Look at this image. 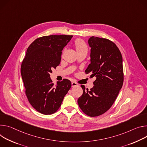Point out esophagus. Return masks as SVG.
Instances as JSON below:
<instances>
[{
  "mask_svg": "<svg viewBox=\"0 0 147 147\" xmlns=\"http://www.w3.org/2000/svg\"><path fill=\"white\" fill-rule=\"evenodd\" d=\"M78 85V84L77 83H76L75 82H72V87H75V86H77Z\"/></svg>",
  "mask_w": 147,
  "mask_h": 147,
  "instance_id": "obj_1",
  "label": "esophagus"
}]
</instances>
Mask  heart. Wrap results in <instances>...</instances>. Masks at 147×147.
Masks as SVG:
<instances>
[{
  "label": "heart",
  "instance_id": "b5f03b06",
  "mask_svg": "<svg viewBox=\"0 0 147 147\" xmlns=\"http://www.w3.org/2000/svg\"><path fill=\"white\" fill-rule=\"evenodd\" d=\"M75 46L77 52L86 51H88V46L86 42L81 39H77L75 41Z\"/></svg>",
  "mask_w": 147,
  "mask_h": 147
}]
</instances>
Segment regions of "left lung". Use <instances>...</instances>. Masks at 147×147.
Listing matches in <instances>:
<instances>
[{
	"mask_svg": "<svg viewBox=\"0 0 147 147\" xmlns=\"http://www.w3.org/2000/svg\"><path fill=\"white\" fill-rule=\"evenodd\" d=\"M88 42L90 63L85 74L96 77L93 87L89 90L81 85L83 94L78 100L82 111L90 117L106 112L115 102L124 81L123 58L119 48L104 38L91 37Z\"/></svg>",
	"mask_w": 147,
	"mask_h": 147,
	"instance_id": "1",
	"label": "left lung"
}]
</instances>
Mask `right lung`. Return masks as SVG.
<instances>
[{"mask_svg": "<svg viewBox=\"0 0 147 147\" xmlns=\"http://www.w3.org/2000/svg\"><path fill=\"white\" fill-rule=\"evenodd\" d=\"M72 37H39L28 47L22 61L21 74L27 99L32 107L43 115L55 113L71 87V81L66 79L54 86L50 74L59 65L63 48Z\"/></svg>", "mask_w": 147, "mask_h": 147, "instance_id": "obj_1", "label": "right lung"}]
</instances>
